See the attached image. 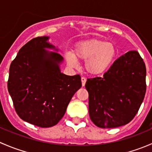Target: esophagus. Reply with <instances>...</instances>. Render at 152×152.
Wrapping results in <instances>:
<instances>
[{"label": "esophagus", "instance_id": "1", "mask_svg": "<svg viewBox=\"0 0 152 152\" xmlns=\"http://www.w3.org/2000/svg\"><path fill=\"white\" fill-rule=\"evenodd\" d=\"M81 80H82V87H85V83H86V81H87V79H86V78H85V77H82V79H81Z\"/></svg>", "mask_w": 152, "mask_h": 152}]
</instances>
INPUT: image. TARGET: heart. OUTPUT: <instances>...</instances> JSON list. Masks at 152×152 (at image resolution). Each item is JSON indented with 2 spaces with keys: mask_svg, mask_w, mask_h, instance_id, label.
<instances>
[{
  "mask_svg": "<svg viewBox=\"0 0 152 152\" xmlns=\"http://www.w3.org/2000/svg\"><path fill=\"white\" fill-rule=\"evenodd\" d=\"M117 56V49L112 42L100 39H90L76 45L74 53H67L69 65L78 67L79 61H86L85 69L90 75L96 76L105 72Z\"/></svg>",
  "mask_w": 152,
  "mask_h": 152,
  "instance_id": "b5f03b06",
  "label": "heart"
}]
</instances>
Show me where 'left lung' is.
<instances>
[{
  "mask_svg": "<svg viewBox=\"0 0 152 152\" xmlns=\"http://www.w3.org/2000/svg\"><path fill=\"white\" fill-rule=\"evenodd\" d=\"M146 69L136 50L116 59L102 77L87 79L89 114L100 128H116L129 123L144 97Z\"/></svg>",
  "mask_w": 152,
  "mask_h": 152,
  "instance_id": "8db88e82",
  "label": "left lung"
}]
</instances>
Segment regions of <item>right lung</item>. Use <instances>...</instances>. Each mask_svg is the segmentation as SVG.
I'll use <instances>...</instances> for the list:
<instances>
[{
    "label": "right lung",
    "instance_id": "right-lung-1",
    "mask_svg": "<svg viewBox=\"0 0 152 152\" xmlns=\"http://www.w3.org/2000/svg\"><path fill=\"white\" fill-rule=\"evenodd\" d=\"M48 39L49 37H38L20 49L11 63L8 80L9 93L19 117L42 128L57 124L82 87L79 75L61 72L64 59Z\"/></svg>",
    "mask_w": 152,
    "mask_h": 152
}]
</instances>
